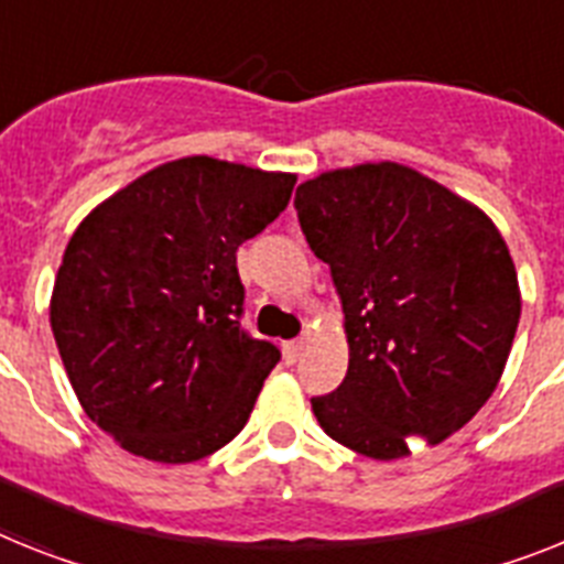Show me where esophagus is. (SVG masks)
<instances>
[{
  "label": "esophagus",
  "mask_w": 564,
  "mask_h": 564,
  "mask_svg": "<svg viewBox=\"0 0 564 564\" xmlns=\"http://www.w3.org/2000/svg\"><path fill=\"white\" fill-rule=\"evenodd\" d=\"M301 349H304V340H286L283 344V358H286V364H295L301 358Z\"/></svg>",
  "instance_id": "1"
}]
</instances>
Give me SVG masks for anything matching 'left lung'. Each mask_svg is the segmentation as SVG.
Returning <instances> with one entry per match:
<instances>
[{
    "instance_id": "8db88e82",
    "label": "left lung",
    "mask_w": 564,
    "mask_h": 564,
    "mask_svg": "<svg viewBox=\"0 0 564 564\" xmlns=\"http://www.w3.org/2000/svg\"><path fill=\"white\" fill-rule=\"evenodd\" d=\"M306 243L329 263L349 367L312 413L378 462L410 438L442 444L494 395L522 315L501 231L479 206L410 165L361 163L301 183Z\"/></svg>"
}]
</instances>
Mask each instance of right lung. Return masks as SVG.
Listing matches in <instances>:
<instances>
[{"label": "right lung", "mask_w": 564, "mask_h": 564, "mask_svg": "<svg viewBox=\"0 0 564 564\" xmlns=\"http://www.w3.org/2000/svg\"><path fill=\"white\" fill-rule=\"evenodd\" d=\"M295 180L180 158L70 235L51 329L85 415L122 451L188 465L243 430L281 352L240 329L238 246L286 209Z\"/></svg>", "instance_id": "1"}]
</instances>
